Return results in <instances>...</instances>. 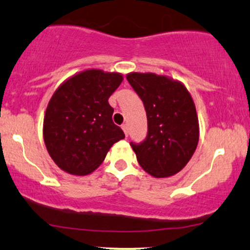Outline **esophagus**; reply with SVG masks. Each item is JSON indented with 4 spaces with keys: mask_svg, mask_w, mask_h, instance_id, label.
<instances>
[{
    "mask_svg": "<svg viewBox=\"0 0 250 250\" xmlns=\"http://www.w3.org/2000/svg\"><path fill=\"white\" fill-rule=\"evenodd\" d=\"M122 128H123V131H124L125 136L127 137V134H128V126H127V124H123L122 125Z\"/></svg>",
    "mask_w": 250,
    "mask_h": 250,
    "instance_id": "34e87169",
    "label": "esophagus"
}]
</instances>
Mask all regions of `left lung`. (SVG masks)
Instances as JSON below:
<instances>
[{
    "label": "left lung",
    "mask_w": 250,
    "mask_h": 250,
    "mask_svg": "<svg viewBox=\"0 0 250 250\" xmlns=\"http://www.w3.org/2000/svg\"><path fill=\"white\" fill-rule=\"evenodd\" d=\"M144 104L146 138L131 142L139 165L156 178L173 176L190 161L198 144L200 128L193 100L186 86L155 73L126 77Z\"/></svg>",
    "instance_id": "8db88e82"
}]
</instances>
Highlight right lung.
I'll use <instances>...</instances> for the list:
<instances>
[{
	"label": "right lung",
	"mask_w": 250,
	"mask_h": 250,
	"mask_svg": "<svg viewBox=\"0 0 250 250\" xmlns=\"http://www.w3.org/2000/svg\"><path fill=\"white\" fill-rule=\"evenodd\" d=\"M123 81L120 73L88 69L69 78L50 98L43 139L60 169L85 176L102 164L114 143L125 138L112 120L108 98Z\"/></svg>",
	"instance_id": "right-lung-1"
}]
</instances>
